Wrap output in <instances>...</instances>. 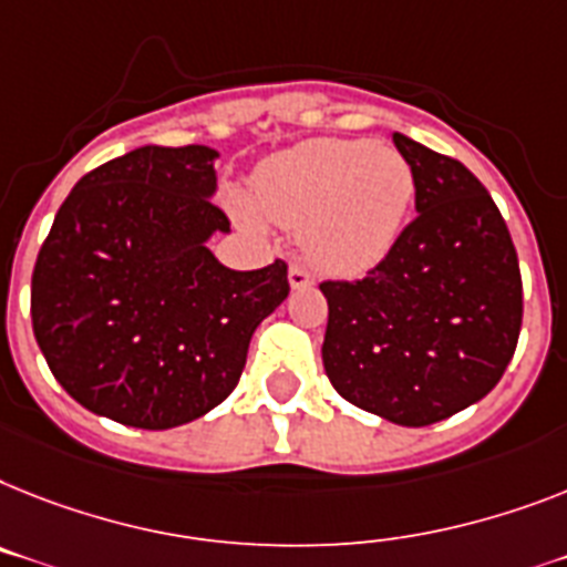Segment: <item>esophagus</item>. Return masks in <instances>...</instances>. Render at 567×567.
I'll use <instances>...</instances> for the list:
<instances>
[{"mask_svg":"<svg viewBox=\"0 0 567 567\" xmlns=\"http://www.w3.org/2000/svg\"><path fill=\"white\" fill-rule=\"evenodd\" d=\"M289 287H292V289H307V287H312V275L307 272L303 266L292 264V266H289Z\"/></svg>","mask_w":567,"mask_h":567,"instance_id":"34e87169","label":"esophagus"}]
</instances>
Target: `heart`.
<instances>
[{"label": "heart", "mask_w": 567, "mask_h": 567, "mask_svg": "<svg viewBox=\"0 0 567 567\" xmlns=\"http://www.w3.org/2000/svg\"><path fill=\"white\" fill-rule=\"evenodd\" d=\"M414 199V171L400 150L368 138H318L266 158L255 205L272 223L301 231L303 255L321 272L353 278L396 243ZM246 226H260L246 199L234 203Z\"/></svg>", "instance_id": "b5f03b06"}]
</instances>
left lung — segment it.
Segmentation results:
<instances>
[{"label":"left lung","mask_w":567,"mask_h":567,"mask_svg":"<svg viewBox=\"0 0 567 567\" xmlns=\"http://www.w3.org/2000/svg\"><path fill=\"white\" fill-rule=\"evenodd\" d=\"M417 217L359 280H324V371L341 396L396 425L484 400L522 330V272L493 196L452 156L394 133Z\"/></svg>","instance_id":"8db88e82"}]
</instances>
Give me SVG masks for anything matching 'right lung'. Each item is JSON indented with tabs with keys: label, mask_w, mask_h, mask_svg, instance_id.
I'll list each match as a JSON object with an SVG mask.
<instances>
[{
	"label": "right lung",
	"mask_w": 567,
	"mask_h": 567,
	"mask_svg": "<svg viewBox=\"0 0 567 567\" xmlns=\"http://www.w3.org/2000/svg\"><path fill=\"white\" fill-rule=\"evenodd\" d=\"M214 158L203 144H147L89 171L37 255V344L101 417L156 432L208 414L289 295L284 260L234 272L205 246L231 226L210 203Z\"/></svg>",
	"instance_id": "add662e5"
}]
</instances>
